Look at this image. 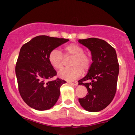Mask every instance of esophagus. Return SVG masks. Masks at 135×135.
<instances>
[{"label": "esophagus", "instance_id": "obj_1", "mask_svg": "<svg viewBox=\"0 0 135 135\" xmlns=\"http://www.w3.org/2000/svg\"><path fill=\"white\" fill-rule=\"evenodd\" d=\"M69 84H70L72 85H74V86H77V84H78V83H77V81H73V82H67Z\"/></svg>", "mask_w": 135, "mask_h": 135}]
</instances>
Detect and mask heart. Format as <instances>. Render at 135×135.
I'll use <instances>...</instances> for the list:
<instances>
[{
  "mask_svg": "<svg viewBox=\"0 0 135 135\" xmlns=\"http://www.w3.org/2000/svg\"><path fill=\"white\" fill-rule=\"evenodd\" d=\"M65 57H73L71 61V68H66L58 72L60 78L66 80H72L79 77L82 73V70L84 72L88 71L90 68L92 60L90 56L84 53L83 47L76 44H70L65 46ZM63 55L60 50L54 49L49 52L48 60L52 68L60 70L63 65Z\"/></svg>",
  "mask_w": 135,
  "mask_h": 135,
  "instance_id": "b5f03b06",
  "label": "heart"
}]
</instances>
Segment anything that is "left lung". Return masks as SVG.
<instances>
[{"instance_id": "left-lung-1", "label": "left lung", "mask_w": 135, "mask_h": 135, "mask_svg": "<svg viewBox=\"0 0 135 135\" xmlns=\"http://www.w3.org/2000/svg\"><path fill=\"white\" fill-rule=\"evenodd\" d=\"M79 42L90 50L93 61L87 75L78 81L88 91L79 102L86 110L99 112L111 103L115 94L119 71L117 54L112 46L100 38L79 39Z\"/></svg>"}]
</instances>
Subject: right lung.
<instances>
[{
  "label": "right lung",
  "instance_id": "1",
  "mask_svg": "<svg viewBox=\"0 0 135 135\" xmlns=\"http://www.w3.org/2000/svg\"><path fill=\"white\" fill-rule=\"evenodd\" d=\"M69 41L39 35L21 47L15 71L20 95L31 108L46 110L58 101L60 87L66 82L59 78L49 80L56 75V72L49 63L48 56L51 51Z\"/></svg>",
  "mask_w": 135,
  "mask_h": 135
}]
</instances>
